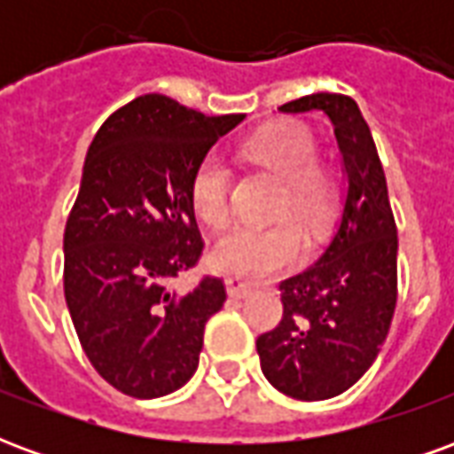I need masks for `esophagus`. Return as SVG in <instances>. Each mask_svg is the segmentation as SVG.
<instances>
[{"label": "esophagus", "mask_w": 454, "mask_h": 454, "mask_svg": "<svg viewBox=\"0 0 454 454\" xmlns=\"http://www.w3.org/2000/svg\"><path fill=\"white\" fill-rule=\"evenodd\" d=\"M226 289L231 296H238V299H243L253 292V285L246 282V279H240V277H226Z\"/></svg>", "instance_id": "1"}]
</instances>
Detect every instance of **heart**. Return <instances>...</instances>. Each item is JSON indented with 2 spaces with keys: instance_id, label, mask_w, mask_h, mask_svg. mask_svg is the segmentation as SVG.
Instances as JSON below:
<instances>
[{
  "instance_id": "b5f03b06",
  "label": "heart",
  "mask_w": 454,
  "mask_h": 454,
  "mask_svg": "<svg viewBox=\"0 0 454 454\" xmlns=\"http://www.w3.org/2000/svg\"><path fill=\"white\" fill-rule=\"evenodd\" d=\"M243 153L282 179L279 216H294L309 236H321L333 216L335 179L318 165V143L301 126H275L246 140ZM192 207L208 228H221L231 214V172L218 153L199 160L189 184ZM304 247L301 231L292 221L267 226L238 223L211 247V265L240 277L275 275L294 262Z\"/></svg>"
}]
</instances>
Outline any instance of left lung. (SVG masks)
<instances>
[{"instance_id": "obj_1", "label": "left lung", "mask_w": 454, "mask_h": 454, "mask_svg": "<svg viewBox=\"0 0 454 454\" xmlns=\"http://www.w3.org/2000/svg\"><path fill=\"white\" fill-rule=\"evenodd\" d=\"M282 114L324 112L333 121L348 194L318 262L279 282L285 314L257 338L267 381L299 401L333 399L380 355L396 309V221L367 121L348 94H309Z\"/></svg>"}]
</instances>
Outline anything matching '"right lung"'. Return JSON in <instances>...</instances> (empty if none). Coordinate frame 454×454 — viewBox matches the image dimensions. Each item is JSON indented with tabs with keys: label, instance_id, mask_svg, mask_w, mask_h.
I'll list each match as a JSON object with an SVG mask.
<instances>
[{
	"label": "right lung",
	"instance_id": "1",
	"mask_svg": "<svg viewBox=\"0 0 454 454\" xmlns=\"http://www.w3.org/2000/svg\"><path fill=\"white\" fill-rule=\"evenodd\" d=\"M243 114L207 116L165 94L121 106L97 130L65 226V301L92 367L133 399H158L197 372L223 279L172 282L204 253L189 199L199 160Z\"/></svg>",
	"mask_w": 454,
	"mask_h": 454
}]
</instances>
